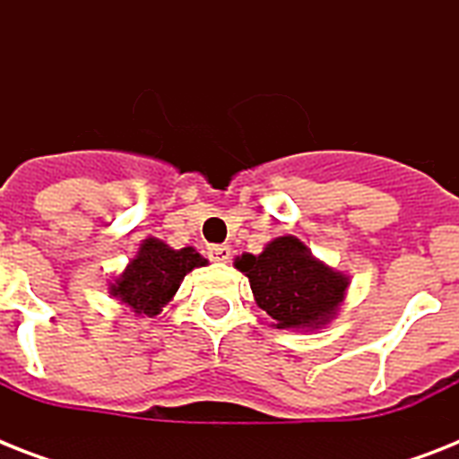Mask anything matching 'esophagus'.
Listing matches in <instances>:
<instances>
[{"label":"esophagus","mask_w":459,"mask_h":459,"mask_svg":"<svg viewBox=\"0 0 459 459\" xmlns=\"http://www.w3.org/2000/svg\"><path fill=\"white\" fill-rule=\"evenodd\" d=\"M207 255L212 262H229L230 259V247L229 245H209Z\"/></svg>","instance_id":"1"}]
</instances>
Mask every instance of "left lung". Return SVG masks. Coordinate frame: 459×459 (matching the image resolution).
Here are the masks:
<instances>
[{"label": "left lung", "instance_id": "8db88e82", "mask_svg": "<svg viewBox=\"0 0 459 459\" xmlns=\"http://www.w3.org/2000/svg\"><path fill=\"white\" fill-rule=\"evenodd\" d=\"M236 269L250 279L257 305L276 328L314 331L333 319L348 290V276L312 257L295 236L273 238L259 255L245 252Z\"/></svg>", "mask_w": 459, "mask_h": 459}]
</instances>
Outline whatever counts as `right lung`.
I'll use <instances>...</instances> for the list:
<instances>
[{
	"mask_svg": "<svg viewBox=\"0 0 459 459\" xmlns=\"http://www.w3.org/2000/svg\"><path fill=\"white\" fill-rule=\"evenodd\" d=\"M204 264L207 259L195 247L173 250L157 238H147L124 273L114 279L109 295L138 316H157L161 307L171 302L186 273Z\"/></svg>",
	"mask_w": 459,
	"mask_h": 459,
	"instance_id": "obj_1",
	"label": "right lung"
}]
</instances>
